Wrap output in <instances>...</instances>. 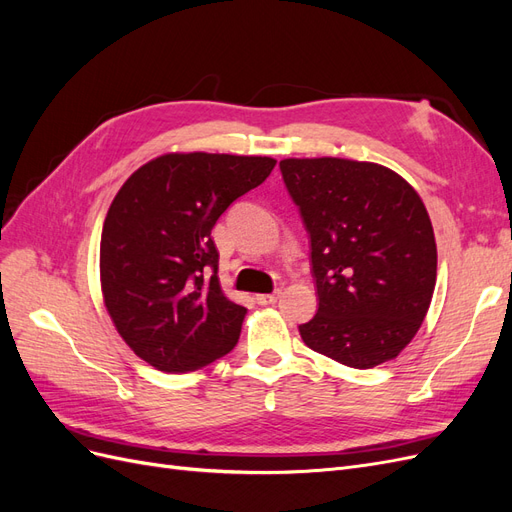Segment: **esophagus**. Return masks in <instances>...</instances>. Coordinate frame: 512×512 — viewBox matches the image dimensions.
<instances>
[{
	"label": "esophagus",
	"mask_w": 512,
	"mask_h": 512,
	"mask_svg": "<svg viewBox=\"0 0 512 512\" xmlns=\"http://www.w3.org/2000/svg\"><path fill=\"white\" fill-rule=\"evenodd\" d=\"M280 290H273V292H265V294H256V301L260 305H273L277 299H280Z\"/></svg>",
	"instance_id": "esophagus-1"
}]
</instances>
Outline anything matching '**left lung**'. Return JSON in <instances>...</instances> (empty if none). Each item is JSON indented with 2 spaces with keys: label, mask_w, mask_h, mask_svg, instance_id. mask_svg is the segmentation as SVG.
Returning <instances> with one entry per match:
<instances>
[{
  "label": "left lung",
  "mask_w": 512,
  "mask_h": 512,
  "mask_svg": "<svg viewBox=\"0 0 512 512\" xmlns=\"http://www.w3.org/2000/svg\"><path fill=\"white\" fill-rule=\"evenodd\" d=\"M280 168L312 239L318 312L299 327L305 346L354 369L393 361L436 288V237L421 196L376 162L286 158Z\"/></svg>",
  "instance_id": "8db88e82"
}]
</instances>
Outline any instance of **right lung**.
I'll return each mask as SVG.
<instances>
[{
  "instance_id": "1",
  "label": "right lung",
  "mask_w": 512,
  "mask_h": 512,
  "mask_svg": "<svg viewBox=\"0 0 512 512\" xmlns=\"http://www.w3.org/2000/svg\"><path fill=\"white\" fill-rule=\"evenodd\" d=\"M273 166L267 156L164 153L119 188L102 228L100 286L117 333L151 367L185 374L235 348L247 309L220 286L211 230Z\"/></svg>"
}]
</instances>
